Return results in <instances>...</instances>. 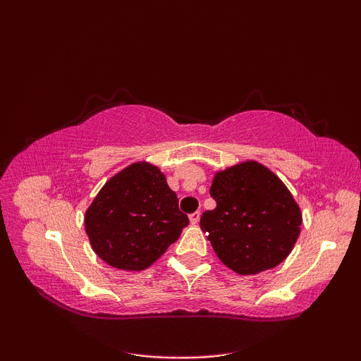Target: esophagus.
Listing matches in <instances>:
<instances>
[{
	"instance_id": "34e87169",
	"label": "esophagus",
	"mask_w": 361,
	"mask_h": 361,
	"mask_svg": "<svg viewBox=\"0 0 361 361\" xmlns=\"http://www.w3.org/2000/svg\"><path fill=\"white\" fill-rule=\"evenodd\" d=\"M189 220H190V224H192V225H197L198 220H200V211H195V212L190 214Z\"/></svg>"
}]
</instances>
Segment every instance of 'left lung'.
Segmentation results:
<instances>
[{
    "mask_svg": "<svg viewBox=\"0 0 361 361\" xmlns=\"http://www.w3.org/2000/svg\"><path fill=\"white\" fill-rule=\"evenodd\" d=\"M217 206L200 219L217 257L239 274L279 265L293 250L302 216L270 169L247 161L220 171L209 190Z\"/></svg>",
    "mask_w": 361,
    "mask_h": 361,
    "instance_id": "8db88e82",
    "label": "left lung"
}]
</instances>
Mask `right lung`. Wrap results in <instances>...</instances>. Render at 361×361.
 I'll use <instances>...</instances> for the list:
<instances>
[{
    "instance_id": "1",
    "label": "right lung",
    "mask_w": 361,
    "mask_h": 361,
    "mask_svg": "<svg viewBox=\"0 0 361 361\" xmlns=\"http://www.w3.org/2000/svg\"><path fill=\"white\" fill-rule=\"evenodd\" d=\"M188 225L164 173L149 163H133L114 175L85 212L96 255L127 271L150 267Z\"/></svg>"
}]
</instances>
